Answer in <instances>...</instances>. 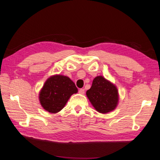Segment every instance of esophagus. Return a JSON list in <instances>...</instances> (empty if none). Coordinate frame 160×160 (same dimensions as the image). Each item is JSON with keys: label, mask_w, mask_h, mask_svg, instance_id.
Listing matches in <instances>:
<instances>
[{"label": "esophagus", "mask_w": 160, "mask_h": 160, "mask_svg": "<svg viewBox=\"0 0 160 160\" xmlns=\"http://www.w3.org/2000/svg\"><path fill=\"white\" fill-rule=\"evenodd\" d=\"M79 93L80 94H84V93H85V89H79Z\"/></svg>", "instance_id": "1"}]
</instances>
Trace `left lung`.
<instances>
[{
	"label": "left lung",
	"mask_w": 160,
	"mask_h": 160,
	"mask_svg": "<svg viewBox=\"0 0 160 160\" xmlns=\"http://www.w3.org/2000/svg\"><path fill=\"white\" fill-rule=\"evenodd\" d=\"M86 94L94 108L101 113L109 112L118 106V89L103 76H97L93 80L91 88L87 91Z\"/></svg>",
	"instance_id": "obj_1"
}]
</instances>
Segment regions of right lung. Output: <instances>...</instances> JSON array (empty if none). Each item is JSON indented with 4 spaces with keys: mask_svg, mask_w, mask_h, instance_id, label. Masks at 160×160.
Instances as JSON below:
<instances>
[{
    "mask_svg": "<svg viewBox=\"0 0 160 160\" xmlns=\"http://www.w3.org/2000/svg\"><path fill=\"white\" fill-rule=\"evenodd\" d=\"M77 92L78 88L70 78L55 75L46 80L40 92L39 100L46 111L57 113L63 108L71 96Z\"/></svg>",
    "mask_w": 160,
    "mask_h": 160,
    "instance_id": "right-lung-1",
    "label": "right lung"
}]
</instances>
